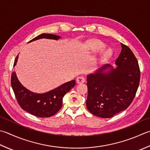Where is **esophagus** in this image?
<instances>
[{"instance_id": "34e87169", "label": "esophagus", "mask_w": 150, "mask_h": 150, "mask_svg": "<svg viewBox=\"0 0 150 150\" xmlns=\"http://www.w3.org/2000/svg\"><path fill=\"white\" fill-rule=\"evenodd\" d=\"M85 82V79L83 77H79L77 79V83L78 84L84 83Z\"/></svg>"}]
</instances>
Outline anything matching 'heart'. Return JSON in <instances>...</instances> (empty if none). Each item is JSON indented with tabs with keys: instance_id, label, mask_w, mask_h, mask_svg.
<instances>
[{
	"instance_id": "heart-1",
	"label": "heart",
	"mask_w": 150,
	"mask_h": 150,
	"mask_svg": "<svg viewBox=\"0 0 150 150\" xmlns=\"http://www.w3.org/2000/svg\"><path fill=\"white\" fill-rule=\"evenodd\" d=\"M88 46L90 51H92V52H97L101 51V50L103 49L105 47V45L99 40H93L88 43ZM111 54H112V51H111L110 49H105L100 54V55H99V61L104 62L105 60H106Z\"/></svg>"
}]
</instances>
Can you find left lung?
Segmentation results:
<instances>
[{
    "instance_id": "obj_1",
    "label": "left lung",
    "mask_w": 150,
    "mask_h": 150,
    "mask_svg": "<svg viewBox=\"0 0 150 150\" xmlns=\"http://www.w3.org/2000/svg\"><path fill=\"white\" fill-rule=\"evenodd\" d=\"M116 68L106 64L87 76L86 107L96 116L109 118L125 110L135 96L140 82L139 63L133 52L121 43Z\"/></svg>"
}]
</instances>
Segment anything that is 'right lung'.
Wrapping results in <instances>:
<instances>
[{
    "mask_svg": "<svg viewBox=\"0 0 150 150\" xmlns=\"http://www.w3.org/2000/svg\"><path fill=\"white\" fill-rule=\"evenodd\" d=\"M42 38L58 40L60 36L43 33L28 43ZM18 57L17 55L15 59L13 67L16 65ZM11 84L17 101L23 110L39 118H47L53 116L62 108L64 96L75 86V81L67 82L47 92L38 93L26 88L18 80L16 72L13 71L11 73Z\"/></svg>",
    "mask_w": 150,
    "mask_h": 150,
    "instance_id": "right-lung-1",
    "label": "right lung"
}]
</instances>
